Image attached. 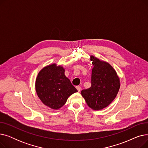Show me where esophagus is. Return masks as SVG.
<instances>
[{
	"mask_svg": "<svg viewBox=\"0 0 148 148\" xmlns=\"http://www.w3.org/2000/svg\"><path fill=\"white\" fill-rule=\"evenodd\" d=\"M76 89H77V90H78V92H80V90H81V87L80 86H76Z\"/></svg>",
	"mask_w": 148,
	"mask_h": 148,
	"instance_id": "esophagus-1",
	"label": "esophagus"
}]
</instances>
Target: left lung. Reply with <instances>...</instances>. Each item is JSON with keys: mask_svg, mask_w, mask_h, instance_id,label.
<instances>
[{"mask_svg": "<svg viewBox=\"0 0 148 148\" xmlns=\"http://www.w3.org/2000/svg\"><path fill=\"white\" fill-rule=\"evenodd\" d=\"M93 68L91 86L82 90L81 94L88 106L94 110H100L109 106L119 92L120 79L113 66L108 62L91 55Z\"/></svg>", "mask_w": 148, "mask_h": 148, "instance_id": "obj_1", "label": "left lung"}]
</instances>
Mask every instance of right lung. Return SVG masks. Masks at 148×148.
I'll use <instances>...</instances> for the list:
<instances>
[{"mask_svg": "<svg viewBox=\"0 0 148 148\" xmlns=\"http://www.w3.org/2000/svg\"><path fill=\"white\" fill-rule=\"evenodd\" d=\"M35 90L41 102L53 110L64 106L69 97L77 92L65 76L64 67L54 63L44 67L39 72Z\"/></svg>", "mask_w": 148, "mask_h": 148, "instance_id": "add662e5", "label": "right lung"}]
</instances>
